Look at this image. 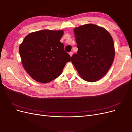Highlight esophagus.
Returning <instances> with one entry per match:
<instances>
[{
  "label": "esophagus",
  "mask_w": 132,
  "mask_h": 132,
  "mask_svg": "<svg viewBox=\"0 0 132 132\" xmlns=\"http://www.w3.org/2000/svg\"><path fill=\"white\" fill-rule=\"evenodd\" d=\"M73 52L72 51H71V52H69V54H70V57H71L72 56V55H73Z\"/></svg>",
  "instance_id": "1"
}]
</instances>
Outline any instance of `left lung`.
Listing matches in <instances>:
<instances>
[{"label":"left lung","instance_id":"8db88e82","mask_svg":"<svg viewBox=\"0 0 132 132\" xmlns=\"http://www.w3.org/2000/svg\"><path fill=\"white\" fill-rule=\"evenodd\" d=\"M78 51L71 58L79 75L85 81L95 82L104 76L113 62L112 37L104 28L86 24L74 29Z\"/></svg>","mask_w":132,"mask_h":132}]
</instances>
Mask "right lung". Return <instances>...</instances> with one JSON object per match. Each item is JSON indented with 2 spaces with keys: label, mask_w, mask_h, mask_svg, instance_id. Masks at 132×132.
Segmentation results:
<instances>
[{
  "label": "right lung",
  "mask_w": 132,
  "mask_h": 132,
  "mask_svg": "<svg viewBox=\"0 0 132 132\" xmlns=\"http://www.w3.org/2000/svg\"><path fill=\"white\" fill-rule=\"evenodd\" d=\"M63 31L43 30L25 37L19 47L23 68L35 80L47 83L61 74L70 55L60 42Z\"/></svg>",
  "instance_id": "obj_1"
}]
</instances>
